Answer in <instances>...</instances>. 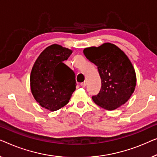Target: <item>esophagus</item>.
Instances as JSON below:
<instances>
[{"label": "esophagus", "instance_id": "1", "mask_svg": "<svg viewBox=\"0 0 157 157\" xmlns=\"http://www.w3.org/2000/svg\"><path fill=\"white\" fill-rule=\"evenodd\" d=\"M80 86L82 87H85V86H86V83L85 82H82L81 84H80Z\"/></svg>", "mask_w": 157, "mask_h": 157}]
</instances>
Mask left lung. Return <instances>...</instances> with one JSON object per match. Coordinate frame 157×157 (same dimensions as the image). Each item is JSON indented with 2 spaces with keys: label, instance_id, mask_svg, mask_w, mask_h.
Returning a JSON list of instances; mask_svg holds the SVG:
<instances>
[{
  "label": "left lung",
  "instance_id": "obj_1",
  "mask_svg": "<svg viewBox=\"0 0 157 157\" xmlns=\"http://www.w3.org/2000/svg\"><path fill=\"white\" fill-rule=\"evenodd\" d=\"M85 57L98 66L101 87L94 102L107 110H114L125 104L135 90L136 76L132 64L120 48L110 43L99 47L86 48Z\"/></svg>",
  "mask_w": 157,
  "mask_h": 157
}]
</instances>
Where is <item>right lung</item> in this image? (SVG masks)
<instances>
[{"instance_id": "obj_1", "label": "right lung", "mask_w": 157, "mask_h": 157, "mask_svg": "<svg viewBox=\"0 0 157 157\" xmlns=\"http://www.w3.org/2000/svg\"><path fill=\"white\" fill-rule=\"evenodd\" d=\"M72 50L58 44L48 46L40 54L30 73V89L37 103L54 112L69 102L75 90V75L63 61Z\"/></svg>"}]
</instances>
